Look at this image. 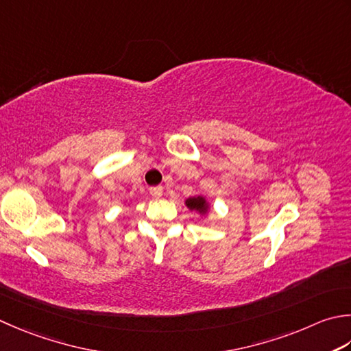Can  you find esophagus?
<instances>
[{"label": "esophagus", "instance_id": "34e87169", "mask_svg": "<svg viewBox=\"0 0 351 351\" xmlns=\"http://www.w3.org/2000/svg\"><path fill=\"white\" fill-rule=\"evenodd\" d=\"M150 195L155 199H160L162 196V187H160V185H158V187H152L150 189Z\"/></svg>", "mask_w": 351, "mask_h": 351}]
</instances>
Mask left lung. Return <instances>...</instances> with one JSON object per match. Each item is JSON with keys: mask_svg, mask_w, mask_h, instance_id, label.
Wrapping results in <instances>:
<instances>
[{"mask_svg": "<svg viewBox=\"0 0 351 351\" xmlns=\"http://www.w3.org/2000/svg\"><path fill=\"white\" fill-rule=\"evenodd\" d=\"M185 205H187L190 210H195L197 213H201V215H205V213H207L208 208H210V204L207 202V199H205L201 195L185 199Z\"/></svg>", "mask_w": 351, "mask_h": 351, "instance_id": "left-lung-1", "label": "left lung"}]
</instances>
